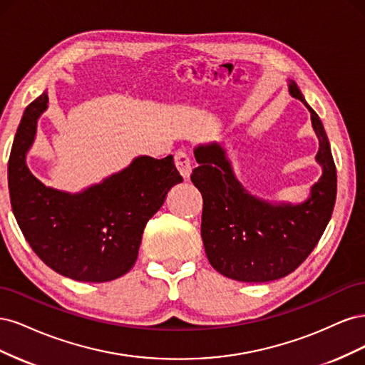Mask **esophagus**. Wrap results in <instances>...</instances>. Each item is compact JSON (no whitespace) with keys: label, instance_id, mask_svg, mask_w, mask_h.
I'll return each mask as SVG.
<instances>
[{"label":"esophagus","instance_id":"1","mask_svg":"<svg viewBox=\"0 0 365 365\" xmlns=\"http://www.w3.org/2000/svg\"><path fill=\"white\" fill-rule=\"evenodd\" d=\"M175 165L185 180L189 178L190 172H192V161L189 158V153H187L185 150H181V149L176 150L175 152Z\"/></svg>","mask_w":365,"mask_h":365}]
</instances>
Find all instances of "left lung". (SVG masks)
Masks as SVG:
<instances>
[{
    "label": "left lung",
    "mask_w": 365,
    "mask_h": 365,
    "mask_svg": "<svg viewBox=\"0 0 365 365\" xmlns=\"http://www.w3.org/2000/svg\"><path fill=\"white\" fill-rule=\"evenodd\" d=\"M292 97L311 111L319 141L317 161L323 176L303 204L271 205L252 197L235 178L222 148H197L200 163L190 180L202 195L201 236L208 262L228 279L263 283L284 277L307 259L322 239L334 212L336 169L322 120L295 82Z\"/></svg>",
    "instance_id": "8db88e82"
}]
</instances>
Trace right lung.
I'll use <instances>...</instances> for the list:
<instances>
[{
  "instance_id": "1",
  "label": "right lung",
  "mask_w": 365,
  "mask_h": 365,
  "mask_svg": "<svg viewBox=\"0 0 365 365\" xmlns=\"http://www.w3.org/2000/svg\"><path fill=\"white\" fill-rule=\"evenodd\" d=\"M47 103L43 93L26 108L10 152L9 190L16 222L36 256L63 277L90 283L118 279L134 267L143 230L182 176L172 155L140 157L82 193L47 189L26 164Z\"/></svg>"
}]
</instances>
